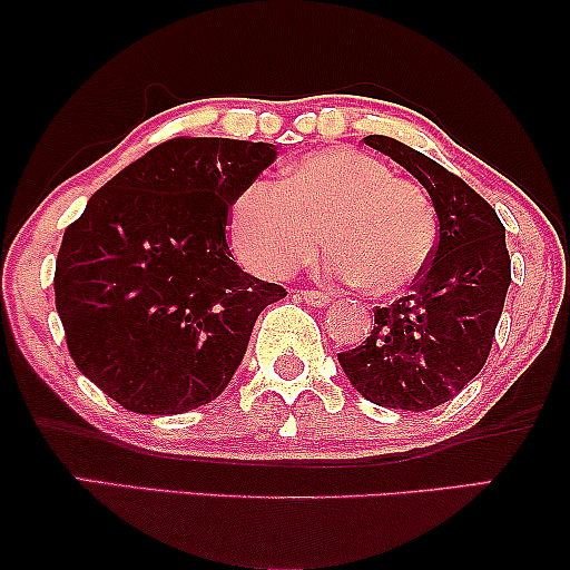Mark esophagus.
I'll return each instance as SVG.
<instances>
[{"label":"esophagus","instance_id":"obj_1","mask_svg":"<svg viewBox=\"0 0 570 570\" xmlns=\"http://www.w3.org/2000/svg\"><path fill=\"white\" fill-rule=\"evenodd\" d=\"M298 295L308 303V306H316V308H324V306H330V303H332L330 295L322 293V291H301Z\"/></svg>","mask_w":570,"mask_h":570}]
</instances>
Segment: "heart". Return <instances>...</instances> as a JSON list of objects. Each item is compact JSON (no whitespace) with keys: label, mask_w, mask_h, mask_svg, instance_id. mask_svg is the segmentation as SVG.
Listing matches in <instances>:
<instances>
[{"label":"heart","mask_w":570,"mask_h":570,"mask_svg":"<svg viewBox=\"0 0 570 570\" xmlns=\"http://www.w3.org/2000/svg\"><path fill=\"white\" fill-rule=\"evenodd\" d=\"M318 230L332 246L326 272L376 295L415 285L439 246V215L423 186L347 147L306 155L283 184H248L228 213L238 259L264 277L314 259Z\"/></svg>","instance_id":"1"}]
</instances>
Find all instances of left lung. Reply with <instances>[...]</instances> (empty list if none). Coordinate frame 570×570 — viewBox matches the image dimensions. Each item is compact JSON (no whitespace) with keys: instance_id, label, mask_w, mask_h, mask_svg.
<instances>
[{"instance_id":"8db88e82","label":"left lung","mask_w":570,"mask_h":570,"mask_svg":"<svg viewBox=\"0 0 570 570\" xmlns=\"http://www.w3.org/2000/svg\"><path fill=\"white\" fill-rule=\"evenodd\" d=\"M407 168L439 215V246L425 275L337 361L357 392L379 407L425 412L456 396L490 355L511 285L505 228L495 209L462 178L384 135L363 139Z\"/></svg>"}]
</instances>
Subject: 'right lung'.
I'll return each mask as SVG.
<instances>
[{
	"label": "right lung",
	"mask_w": 570,
	"mask_h": 570,
	"mask_svg": "<svg viewBox=\"0 0 570 570\" xmlns=\"http://www.w3.org/2000/svg\"><path fill=\"white\" fill-rule=\"evenodd\" d=\"M277 158L267 142L176 137L129 163L65 230L57 311L82 376L139 415L213 402L285 287L233 262L228 209Z\"/></svg>",
	"instance_id": "1"
}]
</instances>
